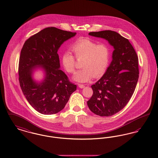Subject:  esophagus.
I'll use <instances>...</instances> for the list:
<instances>
[{
    "mask_svg": "<svg viewBox=\"0 0 158 158\" xmlns=\"http://www.w3.org/2000/svg\"><path fill=\"white\" fill-rule=\"evenodd\" d=\"M78 86L80 88H85V85H83V84H80V83H79L78 84Z\"/></svg>",
    "mask_w": 158,
    "mask_h": 158,
    "instance_id": "obj_1",
    "label": "esophagus"
}]
</instances>
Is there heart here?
<instances>
[{"instance_id":"b5f03b06","label":"heart","mask_w":158,"mask_h":158,"mask_svg":"<svg viewBox=\"0 0 158 158\" xmlns=\"http://www.w3.org/2000/svg\"><path fill=\"white\" fill-rule=\"evenodd\" d=\"M71 49L77 59H83L82 69L76 73L73 79L80 82H86L94 77H99L104 74L111 59V50L105 44H98L88 39H81L75 42ZM61 63L64 69L70 73L75 70V57L69 51L61 56Z\"/></svg>"}]
</instances>
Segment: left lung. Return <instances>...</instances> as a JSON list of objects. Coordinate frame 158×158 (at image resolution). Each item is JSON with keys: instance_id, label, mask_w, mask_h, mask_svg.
<instances>
[{"instance_id": "obj_1", "label": "left lung", "mask_w": 158, "mask_h": 158, "mask_svg": "<svg viewBox=\"0 0 158 158\" xmlns=\"http://www.w3.org/2000/svg\"><path fill=\"white\" fill-rule=\"evenodd\" d=\"M104 38L114 48L113 60L102 77L91 86L93 95L87 104L92 113L109 117L119 112L131 98L139 79L138 57L128 40L111 30L90 32Z\"/></svg>"}]
</instances>
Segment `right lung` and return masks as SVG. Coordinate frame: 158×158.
I'll list each match as a JSON object with an SVG mask.
<instances>
[{"instance_id": "right-lung-1", "label": "right lung", "mask_w": 158, "mask_h": 158, "mask_svg": "<svg viewBox=\"0 0 158 158\" xmlns=\"http://www.w3.org/2000/svg\"><path fill=\"white\" fill-rule=\"evenodd\" d=\"M76 32L48 27L29 38L24 43L19 61V81L24 96L36 111L45 115L60 112L76 85L60 69L57 51ZM42 68L45 77L40 84L32 79L33 70Z\"/></svg>"}]
</instances>
